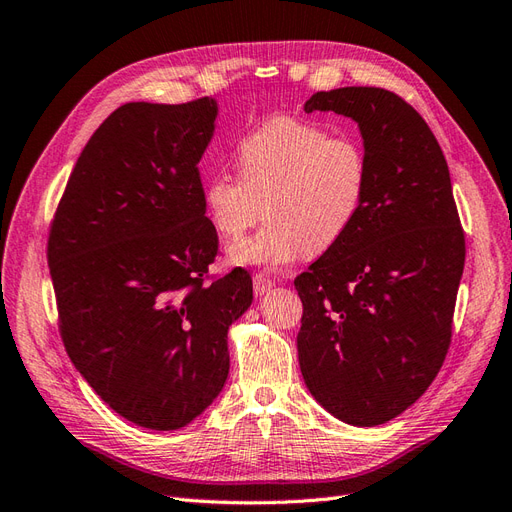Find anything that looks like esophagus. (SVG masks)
Returning <instances> with one entry per match:
<instances>
[{
    "label": "esophagus",
    "mask_w": 512,
    "mask_h": 512,
    "mask_svg": "<svg viewBox=\"0 0 512 512\" xmlns=\"http://www.w3.org/2000/svg\"><path fill=\"white\" fill-rule=\"evenodd\" d=\"M274 287V281L272 279H268V277H264V274H255V279H253V290H255V296H264V294H268L270 290Z\"/></svg>",
    "instance_id": "34e87169"
}]
</instances>
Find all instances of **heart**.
I'll return each mask as SVG.
<instances>
[{
  "instance_id": "1",
  "label": "heart",
  "mask_w": 512,
  "mask_h": 512,
  "mask_svg": "<svg viewBox=\"0 0 512 512\" xmlns=\"http://www.w3.org/2000/svg\"><path fill=\"white\" fill-rule=\"evenodd\" d=\"M240 175L214 173L203 207L225 240H240L266 212V227L235 244L240 266L281 270L303 255L329 251L352 229L370 190L361 142L313 121L272 116L235 147Z\"/></svg>"
}]
</instances>
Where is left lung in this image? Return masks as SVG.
Instances as JSON below:
<instances>
[{"mask_svg":"<svg viewBox=\"0 0 512 512\" xmlns=\"http://www.w3.org/2000/svg\"><path fill=\"white\" fill-rule=\"evenodd\" d=\"M305 112L359 125L370 190L352 229L294 281L300 372L331 415L378 426L417 402L441 370L465 233L439 142L404 99L348 86L316 93Z\"/></svg>","mask_w":512,"mask_h":512,"instance_id":"left-lung-1","label":"left lung"}]
</instances>
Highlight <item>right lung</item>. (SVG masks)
<instances>
[{"mask_svg":"<svg viewBox=\"0 0 512 512\" xmlns=\"http://www.w3.org/2000/svg\"><path fill=\"white\" fill-rule=\"evenodd\" d=\"M216 99L131 101L90 136L49 233L60 333L112 411L149 430L199 417L229 376V326L253 303L251 274L205 283L218 235L199 162Z\"/></svg>","mask_w":512,"mask_h":512,"instance_id":"right-lung-1","label":"right lung"}]
</instances>
